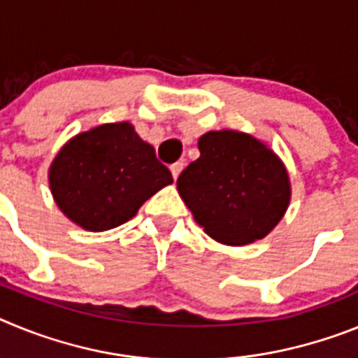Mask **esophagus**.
<instances>
[{"label": "esophagus", "instance_id": "obj_1", "mask_svg": "<svg viewBox=\"0 0 358 358\" xmlns=\"http://www.w3.org/2000/svg\"><path fill=\"white\" fill-rule=\"evenodd\" d=\"M182 169H185V163H182V161H177V163H173L172 166H170V172H172L173 179H177V177H179V173H181Z\"/></svg>", "mask_w": 358, "mask_h": 358}]
</instances>
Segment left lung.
Here are the masks:
<instances>
[{
    "label": "left lung",
    "instance_id": "8db88e82",
    "mask_svg": "<svg viewBox=\"0 0 358 358\" xmlns=\"http://www.w3.org/2000/svg\"><path fill=\"white\" fill-rule=\"evenodd\" d=\"M201 157L186 166L177 189L211 238L243 245L264 238L290 201L289 173L273 150L243 132H208Z\"/></svg>",
    "mask_w": 358,
    "mask_h": 358
}]
</instances>
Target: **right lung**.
<instances>
[{"instance_id":"1","label":"right lung","mask_w":358,"mask_h":358,"mask_svg":"<svg viewBox=\"0 0 358 358\" xmlns=\"http://www.w3.org/2000/svg\"><path fill=\"white\" fill-rule=\"evenodd\" d=\"M172 173L131 123H106L73 138L53 161L50 188L64 215L87 231L134 217Z\"/></svg>"}]
</instances>
